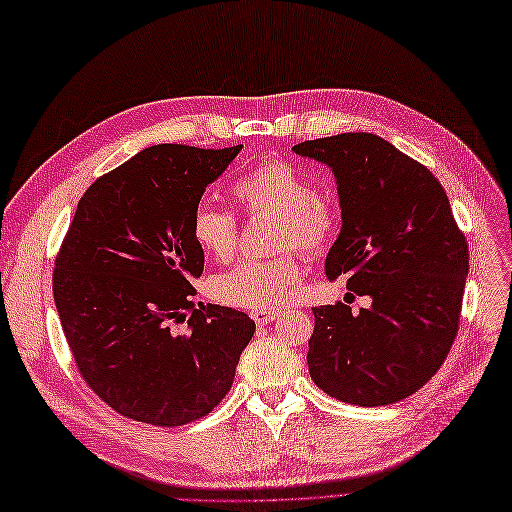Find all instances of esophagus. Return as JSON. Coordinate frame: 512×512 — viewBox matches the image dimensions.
Returning <instances> with one entry per match:
<instances>
[{
	"label": "esophagus",
	"mask_w": 512,
	"mask_h": 512,
	"mask_svg": "<svg viewBox=\"0 0 512 512\" xmlns=\"http://www.w3.org/2000/svg\"><path fill=\"white\" fill-rule=\"evenodd\" d=\"M276 317H278V312H274V310H251V319H253L257 325H268V323H272Z\"/></svg>",
	"instance_id": "34e87169"
}]
</instances>
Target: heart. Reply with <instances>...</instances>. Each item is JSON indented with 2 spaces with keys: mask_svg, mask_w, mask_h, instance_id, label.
<instances>
[{
  "mask_svg": "<svg viewBox=\"0 0 512 512\" xmlns=\"http://www.w3.org/2000/svg\"><path fill=\"white\" fill-rule=\"evenodd\" d=\"M242 208L259 217H278L276 249L300 246L308 253L325 251L338 232L336 206L315 193L310 178L289 161H266L246 172L234 187ZM191 234L200 249L217 259L236 251L238 221L227 210L200 206L193 212ZM302 283V266L293 253L274 259H246L212 278V293L223 304L246 310H272L293 300Z\"/></svg>",
  "mask_w": 512,
  "mask_h": 512,
  "instance_id": "heart-1",
  "label": "heart"
}]
</instances>
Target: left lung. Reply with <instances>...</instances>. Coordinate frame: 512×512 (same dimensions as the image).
I'll use <instances>...</instances> for the list:
<instances>
[{"mask_svg": "<svg viewBox=\"0 0 512 512\" xmlns=\"http://www.w3.org/2000/svg\"><path fill=\"white\" fill-rule=\"evenodd\" d=\"M293 151L332 170L342 227L329 280L370 295V308H312L308 370L319 389L357 406H387L421 389L457 336L468 244L438 178L374 134H340Z\"/></svg>", "mask_w": 512, "mask_h": 512, "instance_id": "1", "label": "left lung"}]
</instances>
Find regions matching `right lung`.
Wrapping results in <instances>:
<instances>
[{
  "mask_svg": "<svg viewBox=\"0 0 512 512\" xmlns=\"http://www.w3.org/2000/svg\"><path fill=\"white\" fill-rule=\"evenodd\" d=\"M240 151L148 146L80 197L55 259V306L82 378L123 417L185 425L232 389L255 321L191 302L204 272L191 219Z\"/></svg>",
  "mask_w": 512,
  "mask_h": 512,
  "instance_id": "obj_1",
  "label": "right lung"
}]
</instances>
